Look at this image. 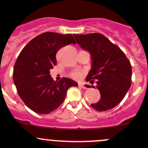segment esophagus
I'll use <instances>...</instances> for the list:
<instances>
[{
	"label": "esophagus",
	"mask_w": 148,
	"mask_h": 148,
	"mask_svg": "<svg viewBox=\"0 0 148 148\" xmlns=\"http://www.w3.org/2000/svg\"><path fill=\"white\" fill-rule=\"evenodd\" d=\"M79 86H81L83 88H87V86L85 83H79Z\"/></svg>",
	"instance_id": "obj_1"
}]
</instances>
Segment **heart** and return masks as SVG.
<instances>
[{
  "label": "heart",
  "mask_w": 148,
  "mask_h": 148,
  "mask_svg": "<svg viewBox=\"0 0 148 148\" xmlns=\"http://www.w3.org/2000/svg\"><path fill=\"white\" fill-rule=\"evenodd\" d=\"M72 77L74 78H78L81 76V73L79 72V71H74V72L72 73Z\"/></svg>",
  "instance_id": "heart-1"
}]
</instances>
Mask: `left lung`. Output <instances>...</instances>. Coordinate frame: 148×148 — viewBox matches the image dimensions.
I'll return each instance as SVG.
<instances>
[{"label":"left lung","mask_w":148,"mask_h":148,"mask_svg":"<svg viewBox=\"0 0 148 148\" xmlns=\"http://www.w3.org/2000/svg\"><path fill=\"white\" fill-rule=\"evenodd\" d=\"M80 47L91 55L92 67L87 81L97 79L101 99L91 106L98 112L111 110L125 97L131 86L132 68L124 52L101 33L74 34ZM91 80L90 83H93ZM95 88L87 85V88Z\"/></svg>","instance_id":"obj_1"}]
</instances>
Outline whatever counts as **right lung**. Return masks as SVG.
<instances>
[{
	"mask_svg": "<svg viewBox=\"0 0 148 148\" xmlns=\"http://www.w3.org/2000/svg\"><path fill=\"white\" fill-rule=\"evenodd\" d=\"M71 43L76 44L71 34L46 32L21 51L14 65L13 81L21 99L33 112H51L63 103L68 89L78 86L67 77L54 81L50 74L56 64L57 51Z\"/></svg>",
	"mask_w": 148,
	"mask_h": 148,
	"instance_id": "right-lung-1",
	"label": "right lung"
}]
</instances>
